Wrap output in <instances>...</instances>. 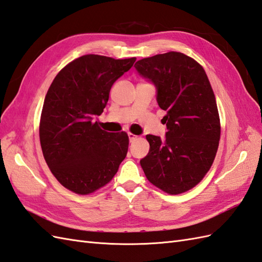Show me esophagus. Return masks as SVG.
Listing matches in <instances>:
<instances>
[{"label":"esophagus","instance_id":"1","mask_svg":"<svg viewBox=\"0 0 262 262\" xmlns=\"http://www.w3.org/2000/svg\"><path fill=\"white\" fill-rule=\"evenodd\" d=\"M128 137H129V142H130V143L135 141V139L137 138V136H136V135H134L133 133H128Z\"/></svg>","mask_w":262,"mask_h":262}]
</instances>
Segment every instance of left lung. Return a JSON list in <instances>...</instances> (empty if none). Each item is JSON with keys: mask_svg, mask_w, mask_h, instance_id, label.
<instances>
[{"mask_svg": "<svg viewBox=\"0 0 262 262\" xmlns=\"http://www.w3.org/2000/svg\"><path fill=\"white\" fill-rule=\"evenodd\" d=\"M135 68L156 86L167 126L163 141L146 135L149 151L141 166L163 192L184 193L203 180L217 151L221 125L213 89L203 67L181 52L144 58Z\"/></svg>", "mask_w": 262, "mask_h": 262, "instance_id": "obj_1", "label": "left lung"}]
</instances>
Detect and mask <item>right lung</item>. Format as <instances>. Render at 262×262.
Instances as JSON below:
<instances>
[{"label":"right lung","instance_id":"1","mask_svg":"<svg viewBox=\"0 0 262 262\" xmlns=\"http://www.w3.org/2000/svg\"><path fill=\"white\" fill-rule=\"evenodd\" d=\"M135 61L86 54L63 67L49 87L39 127L42 153L59 183L79 195L109 183L126 157L127 133H107L93 120Z\"/></svg>","mask_w":262,"mask_h":262}]
</instances>
